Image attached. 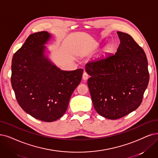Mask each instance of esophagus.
<instances>
[{
	"instance_id": "34e87169",
	"label": "esophagus",
	"mask_w": 158,
	"mask_h": 158,
	"mask_svg": "<svg viewBox=\"0 0 158 158\" xmlns=\"http://www.w3.org/2000/svg\"><path fill=\"white\" fill-rule=\"evenodd\" d=\"M88 77H89V76H88V74H87L85 72H84V73H83V75H82V78H83V80H87L88 79Z\"/></svg>"
}]
</instances>
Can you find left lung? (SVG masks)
I'll use <instances>...</instances> for the list:
<instances>
[{
  "label": "left lung",
  "mask_w": 158,
  "mask_h": 158,
  "mask_svg": "<svg viewBox=\"0 0 158 158\" xmlns=\"http://www.w3.org/2000/svg\"><path fill=\"white\" fill-rule=\"evenodd\" d=\"M120 45L115 54L85 65L92 102L99 115L117 119L135 110L142 102L149 81L143 49L129 34L117 31Z\"/></svg>",
  "instance_id": "obj_1"
}]
</instances>
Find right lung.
<instances>
[{
    "mask_svg": "<svg viewBox=\"0 0 158 158\" xmlns=\"http://www.w3.org/2000/svg\"><path fill=\"white\" fill-rule=\"evenodd\" d=\"M51 34H31L14 54L11 82L21 108L31 117L53 122L65 113L69 99L80 83L84 70L61 71L45 55Z\"/></svg>",
    "mask_w": 158,
    "mask_h": 158,
    "instance_id": "1",
    "label": "right lung"
}]
</instances>
